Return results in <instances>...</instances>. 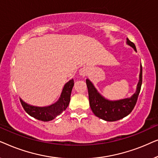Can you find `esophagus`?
<instances>
[{
	"mask_svg": "<svg viewBox=\"0 0 158 158\" xmlns=\"http://www.w3.org/2000/svg\"><path fill=\"white\" fill-rule=\"evenodd\" d=\"M87 72H88L87 69L85 68H81V70H80V71H79L80 75H82V76H85V75L86 74H87Z\"/></svg>",
	"mask_w": 158,
	"mask_h": 158,
	"instance_id": "1",
	"label": "esophagus"
}]
</instances>
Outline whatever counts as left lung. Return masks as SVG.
<instances>
[{"instance_id":"8db88e82","label":"left lung","mask_w":158,"mask_h":158,"mask_svg":"<svg viewBox=\"0 0 158 158\" xmlns=\"http://www.w3.org/2000/svg\"><path fill=\"white\" fill-rule=\"evenodd\" d=\"M127 43L129 46L133 47L134 49L137 52L135 44L131 42L128 38L127 39ZM142 83V68L141 65L139 81L138 83L137 91L135 94L131 98L111 101L103 98L99 93H98L91 82L88 79H86V85L88 87L90 109L97 117L107 121V122H115V121L123 118L129 115L135 108L140 90H141Z\"/></svg>"}]
</instances>
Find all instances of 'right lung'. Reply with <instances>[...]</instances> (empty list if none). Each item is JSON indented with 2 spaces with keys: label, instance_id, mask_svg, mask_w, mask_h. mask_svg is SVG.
Returning a JSON list of instances; mask_svg holds the SVG:
<instances>
[{
  "label": "right lung",
  "instance_id": "add662e5",
  "mask_svg": "<svg viewBox=\"0 0 158 158\" xmlns=\"http://www.w3.org/2000/svg\"><path fill=\"white\" fill-rule=\"evenodd\" d=\"M73 85H74V81L72 79L64 85L59 100L49 106L37 107L30 106L23 102L20 98L21 103L23 109L29 115L42 122H49L61 114L62 111H64L68 106Z\"/></svg>",
  "mask_w": 158,
  "mask_h": 158
}]
</instances>
